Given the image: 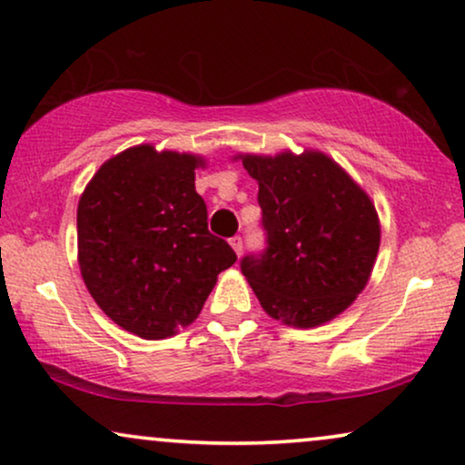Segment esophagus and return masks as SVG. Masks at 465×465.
<instances>
[{
	"mask_svg": "<svg viewBox=\"0 0 465 465\" xmlns=\"http://www.w3.org/2000/svg\"><path fill=\"white\" fill-rule=\"evenodd\" d=\"M231 245H232L234 253H237V256H241V252H243V239H241L239 234H237V237L231 239Z\"/></svg>",
	"mask_w": 465,
	"mask_h": 465,
	"instance_id": "34e87169",
	"label": "esophagus"
}]
</instances>
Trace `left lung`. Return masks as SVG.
I'll return each mask as SVG.
<instances>
[{
  "label": "left lung",
  "instance_id": "left-lung-1",
  "mask_svg": "<svg viewBox=\"0 0 465 465\" xmlns=\"http://www.w3.org/2000/svg\"><path fill=\"white\" fill-rule=\"evenodd\" d=\"M258 182L266 250L241 272L272 320L313 328L366 288L379 253V215L368 194L322 152L241 154Z\"/></svg>",
  "mask_w": 465,
  "mask_h": 465
}]
</instances>
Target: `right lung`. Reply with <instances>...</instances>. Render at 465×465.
I'll return each instance as SVG.
<instances>
[{
    "label": "right lung",
    "mask_w": 465,
    "mask_h": 465,
    "mask_svg": "<svg viewBox=\"0 0 465 465\" xmlns=\"http://www.w3.org/2000/svg\"><path fill=\"white\" fill-rule=\"evenodd\" d=\"M205 161L135 145L88 182L78 203V262L88 292L120 328L167 339L199 317L237 253L207 228L194 190Z\"/></svg>",
    "instance_id": "obj_1"
}]
</instances>
